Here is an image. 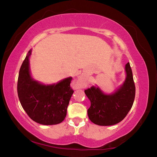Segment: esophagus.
Here are the masks:
<instances>
[{"label": "esophagus", "mask_w": 157, "mask_h": 157, "mask_svg": "<svg viewBox=\"0 0 157 157\" xmlns=\"http://www.w3.org/2000/svg\"><path fill=\"white\" fill-rule=\"evenodd\" d=\"M87 81H88V78H87V76L85 75V74H82L81 75L79 76L78 80L76 82L75 86L77 88L84 86V85L87 83Z\"/></svg>", "instance_id": "obj_1"}]
</instances>
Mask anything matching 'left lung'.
<instances>
[{"label":"left lung","instance_id":"obj_1","mask_svg":"<svg viewBox=\"0 0 157 157\" xmlns=\"http://www.w3.org/2000/svg\"><path fill=\"white\" fill-rule=\"evenodd\" d=\"M124 71L123 84L113 93L105 94L97 84L84 91L91 102L87 113L92 123L100 126L113 125L123 121L131 109L136 89L129 63Z\"/></svg>","mask_w":157,"mask_h":157}]
</instances>
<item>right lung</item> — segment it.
Instances as JSON below:
<instances>
[{"mask_svg":"<svg viewBox=\"0 0 157 157\" xmlns=\"http://www.w3.org/2000/svg\"><path fill=\"white\" fill-rule=\"evenodd\" d=\"M29 50L18 74L17 92L21 105L32 120L44 125L57 124L64 120L69 101L73 94L72 77L57 83L45 84L31 75Z\"/></svg>","mask_w":157,"mask_h":157,"instance_id":"right-lung-1","label":"right lung"}]
</instances>
